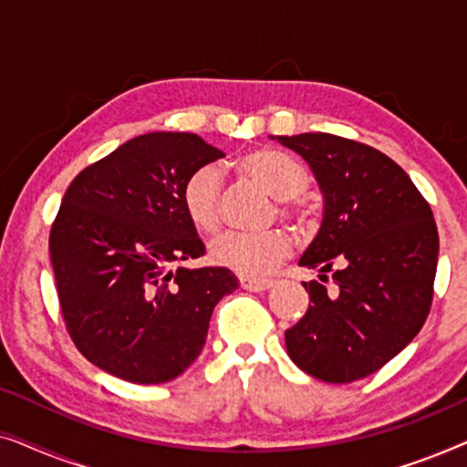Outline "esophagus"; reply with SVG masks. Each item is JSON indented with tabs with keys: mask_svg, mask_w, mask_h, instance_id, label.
Wrapping results in <instances>:
<instances>
[{
	"mask_svg": "<svg viewBox=\"0 0 467 467\" xmlns=\"http://www.w3.org/2000/svg\"><path fill=\"white\" fill-rule=\"evenodd\" d=\"M272 285H274L272 280H267V278H246V276L240 278V286H242V289L253 291V293H259V291L270 289Z\"/></svg>",
	"mask_w": 467,
	"mask_h": 467,
	"instance_id": "1",
	"label": "esophagus"
}]
</instances>
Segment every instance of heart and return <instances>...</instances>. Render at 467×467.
I'll return each instance as SVG.
<instances>
[{"label": "heart", "mask_w": 467, "mask_h": 467, "mask_svg": "<svg viewBox=\"0 0 467 467\" xmlns=\"http://www.w3.org/2000/svg\"><path fill=\"white\" fill-rule=\"evenodd\" d=\"M244 176L278 200L276 213L283 219L304 221L299 195L308 189L310 174L302 161L278 149H257L238 161ZM221 171L202 165L191 171L181 189V203L191 225L200 234H214L221 225ZM291 251L289 235L280 229L267 232H227L210 244L213 264L227 267L240 276L257 278L283 264Z\"/></svg>", "instance_id": "1"}]
</instances>
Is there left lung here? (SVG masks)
<instances>
[{"label": "left lung", "instance_id": "1", "mask_svg": "<svg viewBox=\"0 0 467 467\" xmlns=\"http://www.w3.org/2000/svg\"><path fill=\"white\" fill-rule=\"evenodd\" d=\"M278 142L308 161L325 195L321 229L299 259L321 280L304 283L310 306L285 331L286 353L318 380L366 379L406 348L430 315L438 265L431 208L372 146L331 133Z\"/></svg>", "mask_w": 467, "mask_h": 467}]
</instances>
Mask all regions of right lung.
<instances>
[{"instance_id":"right-lung-1","label":"right lung","mask_w":467,"mask_h":467,"mask_svg":"<svg viewBox=\"0 0 467 467\" xmlns=\"http://www.w3.org/2000/svg\"><path fill=\"white\" fill-rule=\"evenodd\" d=\"M225 157L197 133L155 131L80 171L50 227L57 296L74 347L136 385L182 374L238 280L176 267L206 253L181 203L191 171Z\"/></svg>"}]
</instances>
